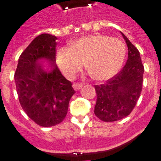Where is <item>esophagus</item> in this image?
<instances>
[{
  "label": "esophagus",
  "instance_id": "obj_1",
  "mask_svg": "<svg viewBox=\"0 0 161 161\" xmlns=\"http://www.w3.org/2000/svg\"><path fill=\"white\" fill-rule=\"evenodd\" d=\"M82 86H83V85L81 83H73V85H72V87L75 90H80L82 88Z\"/></svg>",
  "mask_w": 161,
  "mask_h": 161
}]
</instances>
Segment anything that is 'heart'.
Masks as SVG:
<instances>
[{"label": "heart", "mask_w": 161, "mask_h": 161, "mask_svg": "<svg viewBox=\"0 0 161 161\" xmlns=\"http://www.w3.org/2000/svg\"><path fill=\"white\" fill-rule=\"evenodd\" d=\"M125 44L118 38L99 34L85 35L61 47L56 52V63L68 78L76 76L85 65L92 78L105 81L116 76L124 64Z\"/></svg>", "instance_id": "b5f03b06"}]
</instances>
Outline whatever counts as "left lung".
Returning a JSON list of instances; mask_svg holds the SVG:
<instances>
[{
  "label": "left lung",
  "mask_w": 161,
  "mask_h": 161,
  "mask_svg": "<svg viewBox=\"0 0 161 161\" xmlns=\"http://www.w3.org/2000/svg\"><path fill=\"white\" fill-rule=\"evenodd\" d=\"M120 33L128 48L126 64L106 84L94 85L97 93L94 114L104 122H114L130 114L142 91L144 68L140 54L124 34Z\"/></svg>",
  "instance_id": "1"
}]
</instances>
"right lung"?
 Returning <instances> with one entry per match:
<instances>
[{
  "label": "right lung",
  "instance_id": "right-lung-1",
  "mask_svg": "<svg viewBox=\"0 0 161 161\" xmlns=\"http://www.w3.org/2000/svg\"><path fill=\"white\" fill-rule=\"evenodd\" d=\"M56 39L49 34L34 38L20 55L14 74L22 109L30 119L44 127L55 126L64 119L75 93L72 83L55 64Z\"/></svg>",
  "mask_w": 161,
  "mask_h": 161
}]
</instances>
